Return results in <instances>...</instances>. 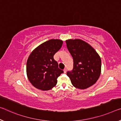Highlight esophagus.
<instances>
[{
	"mask_svg": "<svg viewBox=\"0 0 121 121\" xmlns=\"http://www.w3.org/2000/svg\"><path fill=\"white\" fill-rule=\"evenodd\" d=\"M64 73H66V72H67V69L66 68H65L64 69Z\"/></svg>",
	"mask_w": 121,
	"mask_h": 121,
	"instance_id": "esophagus-1",
	"label": "esophagus"
}]
</instances>
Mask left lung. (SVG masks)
<instances>
[{"mask_svg": "<svg viewBox=\"0 0 121 121\" xmlns=\"http://www.w3.org/2000/svg\"><path fill=\"white\" fill-rule=\"evenodd\" d=\"M66 43L73 59V69L67 73L72 85L81 89L91 87L101 74L99 55L91 45L81 39H69Z\"/></svg>", "mask_w": 121, "mask_h": 121, "instance_id": "8db88e82", "label": "left lung"}]
</instances>
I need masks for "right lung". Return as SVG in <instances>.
Segmentation results:
<instances>
[{
	"label": "right lung",
	"mask_w": 121,
	"mask_h": 121,
	"mask_svg": "<svg viewBox=\"0 0 121 121\" xmlns=\"http://www.w3.org/2000/svg\"><path fill=\"white\" fill-rule=\"evenodd\" d=\"M62 40L51 39L32 51L26 64L27 78L34 87L42 91L51 89L64 71L58 67L54 55L61 48Z\"/></svg>",
	"instance_id": "1"
}]
</instances>
